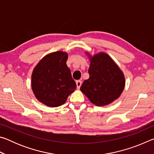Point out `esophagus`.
I'll use <instances>...</instances> for the list:
<instances>
[{"label":"esophagus","instance_id":"esophagus-1","mask_svg":"<svg viewBox=\"0 0 154 154\" xmlns=\"http://www.w3.org/2000/svg\"><path fill=\"white\" fill-rule=\"evenodd\" d=\"M76 83H77V88H78V89H79L81 85H82V81H80V80H77L76 82Z\"/></svg>","mask_w":154,"mask_h":154}]
</instances>
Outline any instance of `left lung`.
Instances as JSON below:
<instances>
[{"label":"left lung","mask_w":154,"mask_h":154,"mask_svg":"<svg viewBox=\"0 0 154 154\" xmlns=\"http://www.w3.org/2000/svg\"><path fill=\"white\" fill-rule=\"evenodd\" d=\"M88 72L89 79L83 82L80 89L94 105H109L123 92V72L106 54L100 53L90 58Z\"/></svg>","instance_id":"left-lung-1"}]
</instances>
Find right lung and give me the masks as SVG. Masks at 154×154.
I'll use <instances>...</instances> for the list:
<instances>
[{"label": "right lung", "mask_w": 154, "mask_h": 154, "mask_svg": "<svg viewBox=\"0 0 154 154\" xmlns=\"http://www.w3.org/2000/svg\"><path fill=\"white\" fill-rule=\"evenodd\" d=\"M68 54L56 51L47 55L34 69L32 88L36 98L51 107L66 102L77 85L66 64Z\"/></svg>", "instance_id": "add662e5"}]
</instances>
